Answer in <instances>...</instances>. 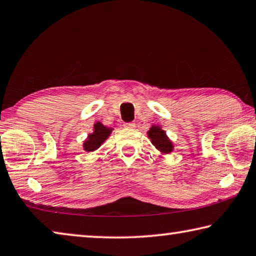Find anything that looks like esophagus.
<instances>
[{
    "label": "esophagus",
    "instance_id": "1",
    "mask_svg": "<svg viewBox=\"0 0 256 256\" xmlns=\"http://www.w3.org/2000/svg\"><path fill=\"white\" fill-rule=\"evenodd\" d=\"M124 126V128H128V129H132V128L136 127L135 124H134V122H126Z\"/></svg>",
    "mask_w": 256,
    "mask_h": 256
}]
</instances>
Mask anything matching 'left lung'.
<instances>
[{"label": "left lung", "instance_id": "obj_1", "mask_svg": "<svg viewBox=\"0 0 256 256\" xmlns=\"http://www.w3.org/2000/svg\"><path fill=\"white\" fill-rule=\"evenodd\" d=\"M148 136L158 150H160L163 154L171 153L174 150L172 142L169 140L164 130H162L160 126L153 124L148 132Z\"/></svg>", "mask_w": 256, "mask_h": 256}]
</instances>
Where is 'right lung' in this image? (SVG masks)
Instances as JSON below:
<instances>
[{"label":"right lung","instance_id":"add662e5","mask_svg":"<svg viewBox=\"0 0 256 256\" xmlns=\"http://www.w3.org/2000/svg\"><path fill=\"white\" fill-rule=\"evenodd\" d=\"M112 130V128H108L98 121V122L94 124V132L90 134L87 140L84 142V150L86 152H93V150H98L106 140V138L110 136Z\"/></svg>","mask_w":256,"mask_h":256}]
</instances>
